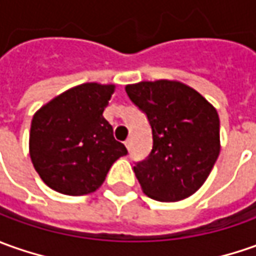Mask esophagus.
I'll return each mask as SVG.
<instances>
[{"instance_id":"obj_1","label":"esophagus","mask_w":256,"mask_h":256,"mask_svg":"<svg viewBox=\"0 0 256 256\" xmlns=\"http://www.w3.org/2000/svg\"><path fill=\"white\" fill-rule=\"evenodd\" d=\"M124 144L128 147V150H130V148H132V138H128V140L124 142Z\"/></svg>"}]
</instances>
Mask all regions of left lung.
Instances as JSON below:
<instances>
[{
    "label": "left lung",
    "instance_id": "obj_1",
    "mask_svg": "<svg viewBox=\"0 0 256 256\" xmlns=\"http://www.w3.org/2000/svg\"><path fill=\"white\" fill-rule=\"evenodd\" d=\"M130 100L147 114L153 148L134 174L146 196L180 201L206 182L220 154V118L196 89L178 80L128 84Z\"/></svg>",
    "mask_w": 256,
    "mask_h": 256
}]
</instances>
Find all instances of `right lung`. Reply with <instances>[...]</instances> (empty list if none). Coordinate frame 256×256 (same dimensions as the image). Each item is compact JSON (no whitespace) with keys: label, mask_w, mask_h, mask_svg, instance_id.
Segmentation results:
<instances>
[{"label":"right lung","mask_w":256,"mask_h":256,"mask_svg":"<svg viewBox=\"0 0 256 256\" xmlns=\"http://www.w3.org/2000/svg\"><path fill=\"white\" fill-rule=\"evenodd\" d=\"M114 88L82 84L58 94L34 114L30 156L49 188L66 196L93 192L112 164L128 154L103 118Z\"/></svg>","instance_id":"add662e5"}]
</instances>
